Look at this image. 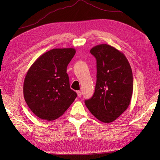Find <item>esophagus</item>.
Wrapping results in <instances>:
<instances>
[{"label": "esophagus", "instance_id": "esophagus-1", "mask_svg": "<svg viewBox=\"0 0 160 160\" xmlns=\"http://www.w3.org/2000/svg\"><path fill=\"white\" fill-rule=\"evenodd\" d=\"M77 94H78V97H81V96H82V93H81L80 91H77Z\"/></svg>", "mask_w": 160, "mask_h": 160}]
</instances>
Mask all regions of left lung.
I'll list each match as a JSON object with an SVG mask.
<instances>
[{"mask_svg":"<svg viewBox=\"0 0 160 160\" xmlns=\"http://www.w3.org/2000/svg\"><path fill=\"white\" fill-rule=\"evenodd\" d=\"M97 61V81L92 98L84 101L98 120L110 123L127 109L132 94V73L124 54L107 44L90 50Z\"/></svg>","mask_w":160,"mask_h":160,"instance_id":"left-lung-1","label":"left lung"}]
</instances>
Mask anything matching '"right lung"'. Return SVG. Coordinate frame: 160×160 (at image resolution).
Segmentation results:
<instances>
[{
  "label": "right lung",
  "mask_w": 160,
  "mask_h": 160,
  "mask_svg": "<svg viewBox=\"0 0 160 160\" xmlns=\"http://www.w3.org/2000/svg\"><path fill=\"white\" fill-rule=\"evenodd\" d=\"M74 48L53 49L43 53L30 67L23 84L27 104L37 117L47 121L63 115L77 97L70 89L67 73Z\"/></svg>",
  "instance_id": "right-lung-1"
}]
</instances>
